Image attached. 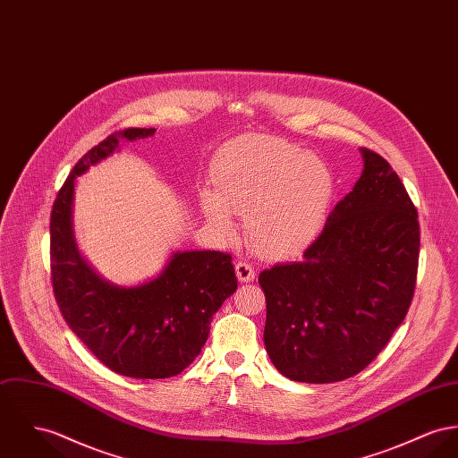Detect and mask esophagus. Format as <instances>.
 I'll return each mask as SVG.
<instances>
[{"label": "esophagus", "mask_w": 458, "mask_h": 458, "mask_svg": "<svg viewBox=\"0 0 458 458\" xmlns=\"http://www.w3.org/2000/svg\"><path fill=\"white\" fill-rule=\"evenodd\" d=\"M236 276H238L240 281L248 283V281L255 279V269L248 260H238L236 262Z\"/></svg>", "instance_id": "34e87169"}]
</instances>
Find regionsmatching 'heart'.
Here are the masks:
<instances>
[{
    "instance_id": "b5f03b06",
    "label": "heart",
    "mask_w": 458,
    "mask_h": 458,
    "mask_svg": "<svg viewBox=\"0 0 458 458\" xmlns=\"http://www.w3.org/2000/svg\"><path fill=\"white\" fill-rule=\"evenodd\" d=\"M216 189L201 192L208 224L233 233L231 212H244L248 244L262 255L292 251L318 229L334 194L328 166L283 139L257 135L218 159Z\"/></svg>"
}]
</instances>
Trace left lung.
I'll return each instance as SVG.
<instances>
[{"label": "left lung", "mask_w": 458, "mask_h": 458, "mask_svg": "<svg viewBox=\"0 0 458 458\" xmlns=\"http://www.w3.org/2000/svg\"><path fill=\"white\" fill-rule=\"evenodd\" d=\"M365 170L297 262L259 275L266 349L288 378L332 384L369 365L403 323L419 271L417 208L393 166Z\"/></svg>", "instance_id": "1"}]
</instances>
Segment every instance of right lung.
<instances>
[{
	"instance_id": "obj_1",
	"label": "right lung",
	"mask_w": 458,
	"mask_h": 458,
	"mask_svg": "<svg viewBox=\"0 0 458 458\" xmlns=\"http://www.w3.org/2000/svg\"><path fill=\"white\" fill-rule=\"evenodd\" d=\"M124 128L85 154L61 187L50 215V267L57 305L69 328L109 369L133 378L182 373L201 352L214 314L238 288L231 253H174L153 281L120 288L93 273L72 236L76 177L114 153L120 140L154 135Z\"/></svg>"
}]
</instances>
